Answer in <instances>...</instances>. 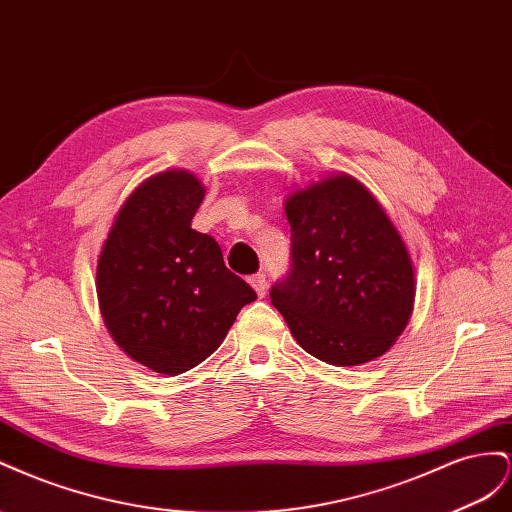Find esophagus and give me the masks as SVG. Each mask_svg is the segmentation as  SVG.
<instances>
[{
	"label": "esophagus",
	"mask_w": 512,
	"mask_h": 512,
	"mask_svg": "<svg viewBox=\"0 0 512 512\" xmlns=\"http://www.w3.org/2000/svg\"><path fill=\"white\" fill-rule=\"evenodd\" d=\"M248 283L253 285V289L257 291V296H259V298H264V296L268 294V281H266V274H264V272H257V274H253L251 279H248Z\"/></svg>",
	"instance_id": "34e87169"
}]
</instances>
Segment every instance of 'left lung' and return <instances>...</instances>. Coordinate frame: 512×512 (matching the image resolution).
I'll return each mask as SVG.
<instances>
[{"mask_svg": "<svg viewBox=\"0 0 512 512\" xmlns=\"http://www.w3.org/2000/svg\"><path fill=\"white\" fill-rule=\"evenodd\" d=\"M291 268L270 289L298 345L334 367L384 356L414 311L410 253L377 199L330 175L285 201Z\"/></svg>", "mask_w": 512, "mask_h": 512, "instance_id": "left-lung-1", "label": "left lung"}]
</instances>
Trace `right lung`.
<instances>
[{
    "instance_id": "obj_1",
    "label": "right lung",
    "mask_w": 512,
    "mask_h": 512,
    "mask_svg": "<svg viewBox=\"0 0 512 512\" xmlns=\"http://www.w3.org/2000/svg\"><path fill=\"white\" fill-rule=\"evenodd\" d=\"M203 195L191 171L152 175L124 201L98 257L96 294L109 334L163 375L212 356L257 298L227 270L218 242L191 227Z\"/></svg>"
}]
</instances>
